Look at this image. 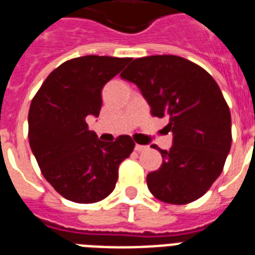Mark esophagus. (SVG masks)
Here are the masks:
<instances>
[{
	"label": "esophagus",
	"mask_w": 255,
	"mask_h": 255,
	"mask_svg": "<svg viewBox=\"0 0 255 255\" xmlns=\"http://www.w3.org/2000/svg\"><path fill=\"white\" fill-rule=\"evenodd\" d=\"M135 150H137L138 152L146 151V150H148V146H143V144H135Z\"/></svg>",
	"instance_id": "1"
}]
</instances>
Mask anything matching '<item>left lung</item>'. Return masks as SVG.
Here are the masks:
<instances>
[{
  "label": "left lung",
  "instance_id": "left-lung-1",
  "mask_svg": "<svg viewBox=\"0 0 255 255\" xmlns=\"http://www.w3.org/2000/svg\"><path fill=\"white\" fill-rule=\"evenodd\" d=\"M121 77L137 84L154 117L168 120L172 147L147 175L150 192L168 204L197 200L223 172L232 146L231 111L204 68L175 55L135 59Z\"/></svg>",
  "mask_w": 255,
  "mask_h": 255
}]
</instances>
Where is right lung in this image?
<instances>
[{"label": "right lung", "mask_w": 255, "mask_h": 255, "mask_svg": "<svg viewBox=\"0 0 255 255\" xmlns=\"http://www.w3.org/2000/svg\"><path fill=\"white\" fill-rule=\"evenodd\" d=\"M130 58L87 55L47 76L28 111V142L46 180L67 200L91 204L116 187L118 167L135 143L130 135L103 142L85 117L100 115L101 91Z\"/></svg>", "instance_id": "obj_1"}]
</instances>
